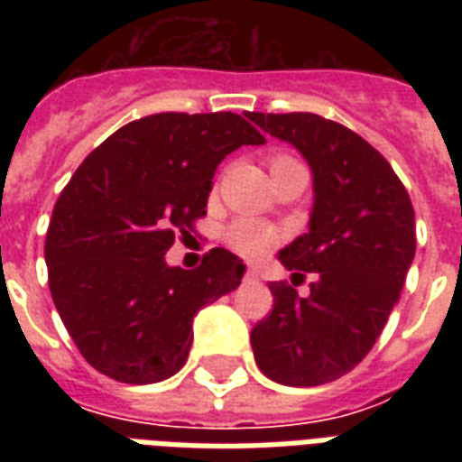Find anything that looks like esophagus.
Listing matches in <instances>:
<instances>
[{
  "label": "esophagus",
  "instance_id": "esophagus-1",
  "mask_svg": "<svg viewBox=\"0 0 462 462\" xmlns=\"http://www.w3.org/2000/svg\"><path fill=\"white\" fill-rule=\"evenodd\" d=\"M245 278L246 281H259V271H256V268H246Z\"/></svg>",
  "mask_w": 462,
  "mask_h": 462
}]
</instances>
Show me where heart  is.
Segmentation results:
<instances>
[{
  "mask_svg": "<svg viewBox=\"0 0 462 462\" xmlns=\"http://www.w3.org/2000/svg\"><path fill=\"white\" fill-rule=\"evenodd\" d=\"M290 162H297L290 155H273L271 158V170L281 165H290ZM225 242L239 252L242 256H249V259H256V256H263L275 246L278 242V235H275L273 227L259 223V220H237L232 223L225 232Z\"/></svg>",
  "mask_w": 462,
  "mask_h": 462,
  "instance_id": "obj_1",
  "label": "heart"
}]
</instances>
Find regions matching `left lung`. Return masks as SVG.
<instances>
[{
  "label": "left lung",
  "instance_id": "1",
  "mask_svg": "<svg viewBox=\"0 0 462 462\" xmlns=\"http://www.w3.org/2000/svg\"><path fill=\"white\" fill-rule=\"evenodd\" d=\"M246 117L304 155L314 177L309 230L278 254L309 297L271 282L273 311L254 326L256 365L285 386L340 379L372 350L415 259V210L388 160L347 126L311 112Z\"/></svg>",
  "mask_w": 462,
  "mask_h": 462
}]
</instances>
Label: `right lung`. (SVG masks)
Returning a JSON list of instances; mask_svg holds the SVG:
<instances>
[{"mask_svg":"<svg viewBox=\"0 0 462 462\" xmlns=\"http://www.w3.org/2000/svg\"><path fill=\"white\" fill-rule=\"evenodd\" d=\"M261 143L235 112H160L83 160L54 203L45 263L54 307L93 369L155 383L184 366L196 311L237 288L245 263L216 246L184 271L165 254L206 216L225 155Z\"/></svg>","mask_w":462,"mask_h":462,"instance_id":"obj_1","label":"right lung"}]
</instances>
